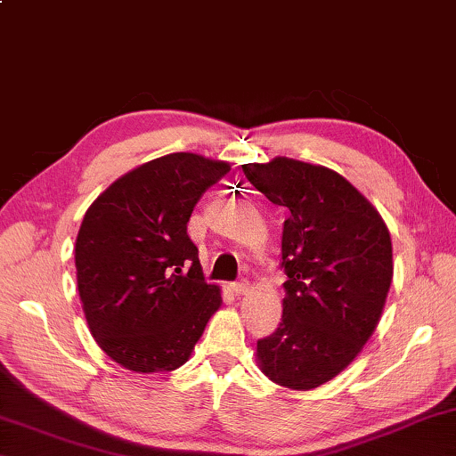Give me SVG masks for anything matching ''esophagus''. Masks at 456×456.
I'll list each match as a JSON object with an SVG mask.
<instances>
[{"label": "esophagus", "instance_id": "esophagus-1", "mask_svg": "<svg viewBox=\"0 0 456 456\" xmlns=\"http://www.w3.org/2000/svg\"><path fill=\"white\" fill-rule=\"evenodd\" d=\"M231 292L235 296H243L248 292V284H245V281H233V284H231Z\"/></svg>", "mask_w": 456, "mask_h": 456}]
</instances>
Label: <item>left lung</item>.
<instances>
[{
    "label": "left lung",
    "mask_w": 456,
    "mask_h": 456,
    "mask_svg": "<svg viewBox=\"0 0 456 456\" xmlns=\"http://www.w3.org/2000/svg\"><path fill=\"white\" fill-rule=\"evenodd\" d=\"M241 168L286 215L284 313L257 341V365L273 384L306 392L346 370L378 327L394 276L392 237L335 170L284 156Z\"/></svg>",
    "instance_id": "left-lung-1"
}]
</instances>
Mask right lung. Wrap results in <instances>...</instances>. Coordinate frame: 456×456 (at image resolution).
<instances>
[{
  "mask_svg": "<svg viewBox=\"0 0 456 456\" xmlns=\"http://www.w3.org/2000/svg\"><path fill=\"white\" fill-rule=\"evenodd\" d=\"M227 162L176 151L137 166L93 200L75 243L77 286L91 335L135 373L189 361L221 306L186 225Z\"/></svg>",
  "mask_w": 456,
  "mask_h": 456,
  "instance_id": "right-lung-1",
  "label": "right lung"
}]
</instances>
